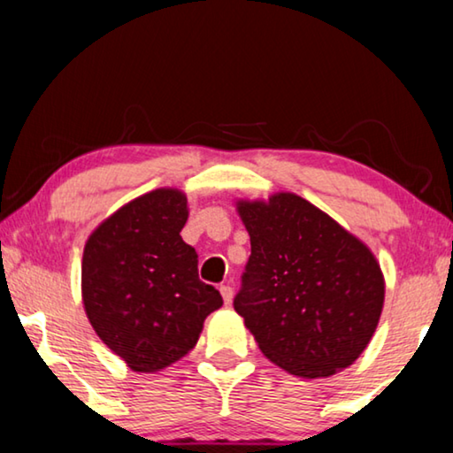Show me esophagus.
<instances>
[{"label":"esophagus","instance_id":"esophagus-1","mask_svg":"<svg viewBox=\"0 0 453 453\" xmlns=\"http://www.w3.org/2000/svg\"><path fill=\"white\" fill-rule=\"evenodd\" d=\"M220 295H222V299H225V303L228 305V303L233 301V288L228 287V284H220Z\"/></svg>","mask_w":453,"mask_h":453}]
</instances>
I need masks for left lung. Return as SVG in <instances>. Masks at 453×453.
<instances>
[{
  "label": "left lung",
  "instance_id": "left-lung-1",
  "mask_svg": "<svg viewBox=\"0 0 453 453\" xmlns=\"http://www.w3.org/2000/svg\"><path fill=\"white\" fill-rule=\"evenodd\" d=\"M234 206L251 239L234 311L259 350L305 380L350 367L373 338L386 299L373 251L290 191Z\"/></svg>",
  "mask_w": 453,
  "mask_h": 453
}]
</instances>
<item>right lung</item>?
I'll use <instances>...</instances> for the list:
<instances>
[{"label":"right lung","mask_w":453,"mask_h":453,"mask_svg":"<svg viewBox=\"0 0 453 453\" xmlns=\"http://www.w3.org/2000/svg\"><path fill=\"white\" fill-rule=\"evenodd\" d=\"M188 196L158 188L127 202L90 233L82 256L86 318L132 371L157 373L197 344L222 296L197 276L181 239Z\"/></svg>","instance_id":"obj_1"}]
</instances>
